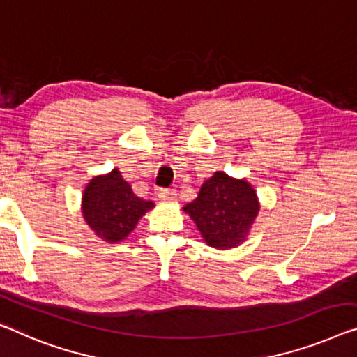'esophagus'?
I'll return each mask as SVG.
<instances>
[{
    "instance_id": "1",
    "label": "esophagus",
    "mask_w": 357,
    "mask_h": 357,
    "mask_svg": "<svg viewBox=\"0 0 357 357\" xmlns=\"http://www.w3.org/2000/svg\"><path fill=\"white\" fill-rule=\"evenodd\" d=\"M158 199L163 200V202L174 200V199H176V192H174L173 189H160V190H158Z\"/></svg>"
}]
</instances>
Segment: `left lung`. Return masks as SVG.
Returning a JSON list of instances; mask_svg holds the SVG:
<instances>
[{
  "instance_id": "8db88e82",
  "label": "left lung",
  "mask_w": 357,
  "mask_h": 357,
  "mask_svg": "<svg viewBox=\"0 0 357 357\" xmlns=\"http://www.w3.org/2000/svg\"><path fill=\"white\" fill-rule=\"evenodd\" d=\"M206 245L218 250L237 247L245 241L258 216L257 190L245 179L216 172L202 184L194 202L184 206Z\"/></svg>"
}]
</instances>
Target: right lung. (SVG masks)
<instances>
[{
  "label": "right lung",
  "instance_id": "obj_1",
  "mask_svg": "<svg viewBox=\"0 0 357 357\" xmlns=\"http://www.w3.org/2000/svg\"><path fill=\"white\" fill-rule=\"evenodd\" d=\"M153 208V202L132 194L119 168L89 181L82 199L84 221L105 242H120L135 229L137 221Z\"/></svg>",
  "mask_w": 357,
  "mask_h": 357
}]
</instances>
